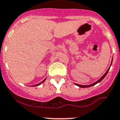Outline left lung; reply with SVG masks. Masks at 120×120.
I'll return each mask as SVG.
<instances>
[{
    "label": "left lung",
    "instance_id": "1",
    "mask_svg": "<svg viewBox=\"0 0 120 120\" xmlns=\"http://www.w3.org/2000/svg\"><path fill=\"white\" fill-rule=\"evenodd\" d=\"M112 62H111V64H112ZM111 64H110V66H111ZM109 69H110V67L109 68V69H108V71H106V72H105V74H104L102 76V77L100 78V79H99V80H98V81H97L96 82H95V83H92V84H91V85H79V84H77V83H75V85H77V86H79V87H90V86H94V85L97 84V83H99V82H100L101 81V80H103V79L105 77H106V75H107V74H108V71H109Z\"/></svg>",
    "mask_w": 120,
    "mask_h": 120
}]
</instances>
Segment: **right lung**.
Returning a JSON list of instances; mask_svg holds the SVG:
<instances>
[{
    "label": "right lung",
    "instance_id": "obj_1",
    "mask_svg": "<svg viewBox=\"0 0 120 120\" xmlns=\"http://www.w3.org/2000/svg\"><path fill=\"white\" fill-rule=\"evenodd\" d=\"M45 80H46V79H45V80H43L42 82H40V83H38V84H37V85H33V86H38V85H40V84H41V83H43V82H45Z\"/></svg>",
    "mask_w": 120,
    "mask_h": 120
}]
</instances>
